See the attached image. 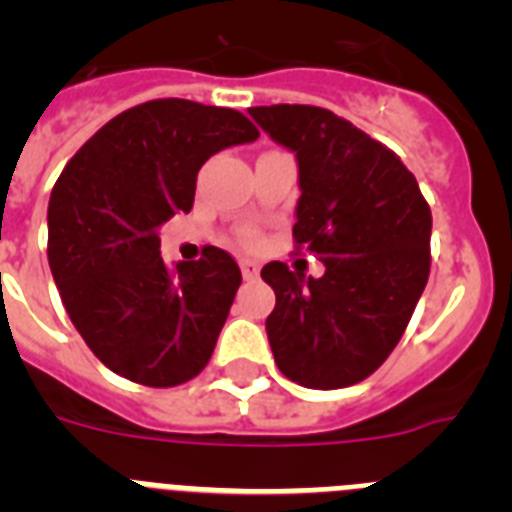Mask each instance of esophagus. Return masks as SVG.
Wrapping results in <instances>:
<instances>
[{
  "label": "esophagus",
  "instance_id": "esophagus-1",
  "mask_svg": "<svg viewBox=\"0 0 512 512\" xmlns=\"http://www.w3.org/2000/svg\"><path fill=\"white\" fill-rule=\"evenodd\" d=\"M241 271H243V279H248V282H253V279L259 277L261 266L256 264V261H251V259H243V261H241Z\"/></svg>",
  "mask_w": 512,
  "mask_h": 512
}]
</instances>
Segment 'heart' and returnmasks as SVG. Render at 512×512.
Here are the masks:
<instances>
[{"instance_id": "heart-1", "label": "heart", "mask_w": 512, "mask_h": 512, "mask_svg": "<svg viewBox=\"0 0 512 512\" xmlns=\"http://www.w3.org/2000/svg\"><path fill=\"white\" fill-rule=\"evenodd\" d=\"M259 241H261V235L256 228H246L241 233V243H246V246H259Z\"/></svg>"}]
</instances>
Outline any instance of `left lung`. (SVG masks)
Returning <instances> with one entry per match:
<instances>
[{
  "label": "left lung",
  "mask_w": 512,
  "mask_h": 512,
  "mask_svg": "<svg viewBox=\"0 0 512 512\" xmlns=\"http://www.w3.org/2000/svg\"><path fill=\"white\" fill-rule=\"evenodd\" d=\"M297 153V253L325 264L302 279L282 261L261 269L277 305L266 318L279 372L310 390H341L395 351L431 274V207L395 151L323 107H251Z\"/></svg>",
  "instance_id": "1"
}]
</instances>
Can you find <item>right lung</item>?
<instances>
[{
  "instance_id": "obj_1",
  "label": "right lung",
  "mask_w": 512,
  "mask_h": 512,
  "mask_svg": "<svg viewBox=\"0 0 512 512\" xmlns=\"http://www.w3.org/2000/svg\"><path fill=\"white\" fill-rule=\"evenodd\" d=\"M259 130L230 107L151 99L74 153L48 205V264L71 323L120 377L176 387L202 372L241 287L228 251L166 266L158 228L189 212L202 164Z\"/></svg>"
}]
</instances>
